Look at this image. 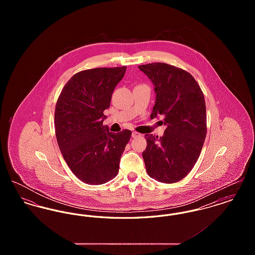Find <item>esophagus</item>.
<instances>
[{
  "instance_id": "1",
  "label": "esophagus",
  "mask_w": 255,
  "mask_h": 255,
  "mask_svg": "<svg viewBox=\"0 0 255 255\" xmlns=\"http://www.w3.org/2000/svg\"><path fill=\"white\" fill-rule=\"evenodd\" d=\"M140 135V133H136V132H133L132 133V137H137V136H139Z\"/></svg>"
}]
</instances>
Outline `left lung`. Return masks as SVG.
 <instances>
[{
	"label": "left lung",
	"mask_w": 255,
	"mask_h": 255,
	"mask_svg": "<svg viewBox=\"0 0 255 255\" xmlns=\"http://www.w3.org/2000/svg\"><path fill=\"white\" fill-rule=\"evenodd\" d=\"M154 84L156 102L151 119L163 118L160 137L145 134L142 152L148 175L164 183L182 180L198 160L206 135V101L194 77L165 63L138 66Z\"/></svg>",
	"instance_id": "1"
}]
</instances>
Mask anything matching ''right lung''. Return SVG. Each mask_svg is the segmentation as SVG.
Wrapping results in <instances>:
<instances>
[{"label":"right lung","mask_w":255,"mask_h":255,"mask_svg":"<svg viewBox=\"0 0 255 255\" xmlns=\"http://www.w3.org/2000/svg\"><path fill=\"white\" fill-rule=\"evenodd\" d=\"M126 67L97 68L74 74L63 88L55 113V134L61 153L73 174L88 184L114 179L132 132L112 133L103 125L112 94Z\"/></svg>","instance_id":"1"}]
</instances>
